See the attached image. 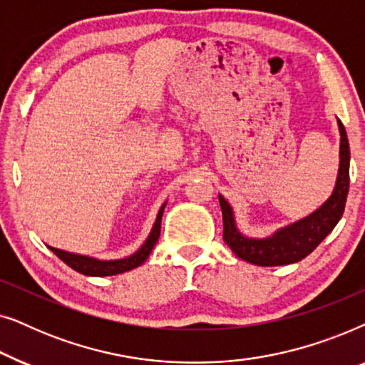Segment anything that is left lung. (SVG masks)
<instances>
[{
  "label": "left lung",
  "mask_w": 365,
  "mask_h": 365,
  "mask_svg": "<svg viewBox=\"0 0 365 365\" xmlns=\"http://www.w3.org/2000/svg\"><path fill=\"white\" fill-rule=\"evenodd\" d=\"M337 123L339 131H341V154H339L341 164H339L337 182L332 196L311 216L281 229L267 239H249L237 231L232 209L226 199L219 194L224 222L222 239L239 259L264 267L299 262L309 256L336 227L344 214V207H346L349 192V163H351L346 128L341 121Z\"/></svg>",
  "instance_id": "obj_1"
}]
</instances>
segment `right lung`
I'll return each mask as SVG.
<instances>
[{
  "label": "right lung",
  "instance_id": "right-lung-1",
  "mask_svg": "<svg viewBox=\"0 0 365 365\" xmlns=\"http://www.w3.org/2000/svg\"><path fill=\"white\" fill-rule=\"evenodd\" d=\"M166 204H163V207L159 209L156 222H154L153 231L149 234V237L146 239V242L143 244L141 249L138 252H134L133 256L124 257V259H118V261H99V259L94 257H88V256H78V254H71L66 251H61V249H54L49 247L51 251L56 254V256L61 259L64 264H68L69 267L74 269V271L79 274H84V276H114V274H121L126 271H131V269L141 266V264L146 261L151 254L154 244L158 242L159 234H161V217H163V211Z\"/></svg>",
  "mask_w": 365,
  "mask_h": 365
}]
</instances>
